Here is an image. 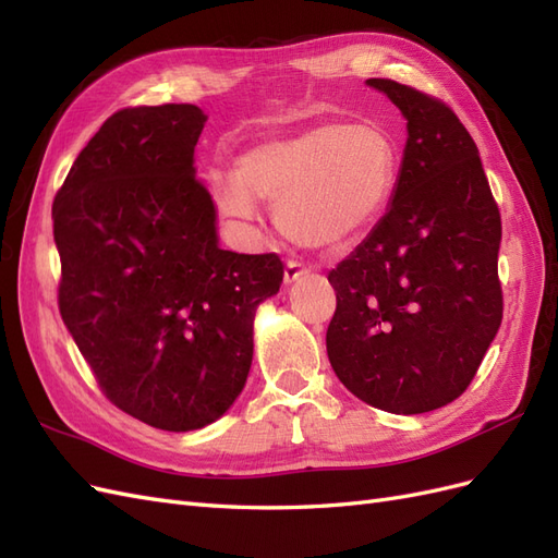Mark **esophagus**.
Masks as SVG:
<instances>
[{"mask_svg": "<svg viewBox=\"0 0 558 558\" xmlns=\"http://www.w3.org/2000/svg\"><path fill=\"white\" fill-rule=\"evenodd\" d=\"M306 274H308V270H306L302 264L288 262V266H284V284H292V282H296L302 276H306Z\"/></svg>", "mask_w": 558, "mask_h": 558, "instance_id": "esophagus-1", "label": "esophagus"}]
</instances>
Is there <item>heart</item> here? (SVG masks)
I'll return each instance as SVG.
<instances>
[{
	"label": "heart",
	"mask_w": 558,
	"mask_h": 558,
	"mask_svg": "<svg viewBox=\"0 0 558 558\" xmlns=\"http://www.w3.org/2000/svg\"><path fill=\"white\" fill-rule=\"evenodd\" d=\"M401 155L377 122H323L266 138L238 157L235 179L214 177L226 217L250 221L254 197L278 199L276 223L299 245L335 250L387 207Z\"/></svg>",
	"instance_id": "b5f03b06"
}]
</instances>
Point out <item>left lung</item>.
<instances>
[{
	"label": "left lung",
	"mask_w": 558,
	"mask_h": 558,
	"mask_svg": "<svg viewBox=\"0 0 558 558\" xmlns=\"http://www.w3.org/2000/svg\"><path fill=\"white\" fill-rule=\"evenodd\" d=\"M365 84L401 110L408 141L387 211L327 276V359L363 403L420 415L464 393L502 323V221L454 112L393 80Z\"/></svg>",
	"instance_id": "1"
}]
</instances>
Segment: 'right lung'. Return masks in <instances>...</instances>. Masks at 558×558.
I'll return each instance as SVG.
<instances>
[{"instance_id":"obj_1","label":"right lung","mask_w":558,"mask_h":558,"mask_svg":"<svg viewBox=\"0 0 558 558\" xmlns=\"http://www.w3.org/2000/svg\"><path fill=\"white\" fill-rule=\"evenodd\" d=\"M207 116L191 104L126 108L77 155L53 199L61 316L98 387L162 432L223 417L252 367L254 316L278 294L276 254L219 245L195 179Z\"/></svg>"}]
</instances>
